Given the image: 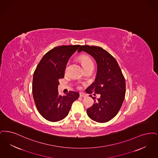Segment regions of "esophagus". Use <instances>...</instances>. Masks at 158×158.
<instances>
[{
  "label": "esophagus",
  "instance_id": "obj_1",
  "mask_svg": "<svg viewBox=\"0 0 158 158\" xmlns=\"http://www.w3.org/2000/svg\"><path fill=\"white\" fill-rule=\"evenodd\" d=\"M80 96L82 97H86V94L84 93L81 92V93H80Z\"/></svg>",
  "mask_w": 158,
  "mask_h": 158
}]
</instances>
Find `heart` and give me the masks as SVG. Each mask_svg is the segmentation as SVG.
Returning <instances> with one entry per match:
<instances>
[{"label":"heart","instance_id":"b5f03b06","mask_svg":"<svg viewBox=\"0 0 158 158\" xmlns=\"http://www.w3.org/2000/svg\"><path fill=\"white\" fill-rule=\"evenodd\" d=\"M80 60L81 62L82 65L84 69L89 67V66L93 65V62L92 61V60L87 55H81L80 56Z\"/></svg>","mask_w":158,"mask_h":158}]
</instances>
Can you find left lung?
Instances as JSON below:
<instances>
[{
	"instance_id": "1",
	"label": "left lung",
	"mask_w": 158,
	"mask_h": 158,
	"mask_svg": "<svg viewBox=\"0 0 158 158\" xmlns=\"http://www.w3.org/2000/svg\"><path fill=\"white\" fill-rule=\"evenodd\" d=\"M82 51L91 55L97 64L95 81L85 91L100 94L97 100L89 95L94 103L87 109V115L97 122H107L116 116L122 106L126 94L124 77L116 59L103 48L82 45L78 52Z\"/></svg>"
}]
</instances>
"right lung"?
I'll return each instance as SVG.
<instances>
[{
	"label": "right lung",
	"mask_w": 158,
	"mask_h": 158,
	"mask_svg": "<svg viewBox=\"0 0 158 158\" xmlns=\"http://www.w3.org/2000/svg\"><path fill=\"white\" fill-rule=\"evenodd\" d=\"M80 45H62L52 49L44 55L35 70L32 93L40 114L49 122L64 119L69 114L72 104L78 98V92L69 91L65 96L59 95V79L64 77L69 58Z\"/></svg>",
	"instance_id": "right-lung-1"
}]
</instances>
